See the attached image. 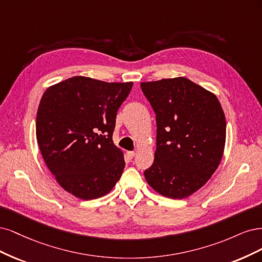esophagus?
<instances>
[{
	"instance_id": "obj_1",
	"label": "esophagus",
	"mask_w": 262,
	"mask_h": 262,
	"mask_svg": "<svg viewBox=\"0 0 262 262\" xmlns=\"http://www.w3.org/2000/svg\"><path fill=\"white\" fill-rule=\"evenodd\" d=\"M126 156H127L128 160H132L135 157V152L134 151H127V152H126Z\"/></svg>"
}]
</instances>
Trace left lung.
Returning a JSON list of instances; mask_svg holds the SVG:
<instances>
[{"label": "left lung", "mask_w": 262, "mask_h": 262, "mask_svg": "<svg viewBox=\"0 0 262 262\" xmlns=\"http://www.w3.org/2000/svg\"><path fill=\"white\" fill-rule=\"evenodd\" d=\"M156 113L155 161L145 171L161 195L182 199L209 181L221 162L226 123L217 98L187 78L140 83Z\"/></svg>", "instance_id": "obj_1"}]
</instances>
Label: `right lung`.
<instances>
[{"label": "right lung", "mask_w": 262, "mask_h": 262, "mask_svg": "<svg viewBox=\"0 0 262 262\" xmlns=\"http://www.w3.org/2000/svg\"><path fill=\"white\" fill-rule=\"evenodd\" d=\"M133 82L76 76L46 90L36 119L37 141L57 183L83 200L104 196L121 179L122 151L112 136Z\"/></svg>", "instance_id": "obj_1"}]
</instances>
